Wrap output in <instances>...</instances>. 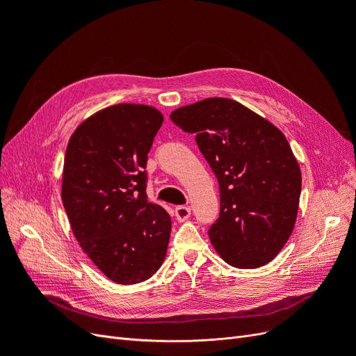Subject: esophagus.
<instances>
[{"instance_id": "1", "label": "esophagus", "mask_w": 356, "mask_h": 356, "mask_svg": "<svg viewBox=\"0 0 356 356\" xmlns=\"http://www.w3.org/2000/svg\"><path fill=\"white\" fill-rule=\"evenodd\" d=\"M191 209L188 207H177L175 208V217L178 221H186L190 218Z\"/></svg>"}]
</instances>
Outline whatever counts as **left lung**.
Wrapping results in <instances>:
<instances>
[{"instance_id": "1", "label": "left lung", "mask_w": 356, "mask_h": 356, "mask_svg": "<svg viewBox=\"0 0 356 356\" xmlns=\"http://www.w3.org/2000/svg\"><path fill=\"white\" fill-rule=\"evenodd\" d=\"M220 186V218L208 232L215 251L238 268L281 252L297 220L301 172L285 135L238 101L208 98L172 111Z\"/></svg>"}]
</instances>
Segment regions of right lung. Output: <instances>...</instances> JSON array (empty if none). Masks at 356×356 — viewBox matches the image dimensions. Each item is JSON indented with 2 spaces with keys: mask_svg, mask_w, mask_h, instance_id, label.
Here are the masks:
<instances>
[{
  "mask_svg": "<svg viewBox=\"0 0 356 356\" xmlns=\"http://www.w3.org/2000/svg\"><path fill=\"white\" fill-rule=\"evenodd\" d=\"M163 114L117 104L86 118L71 135L62 203L71 230L92 263L122 285L147 281L163 263L169 213L147 200V154Z\"/></svg>",
  "mask_w": 356,
  "mask_h": 356,
  "instance_id": "1",
  "label": "right lung"
}]
</instances>
